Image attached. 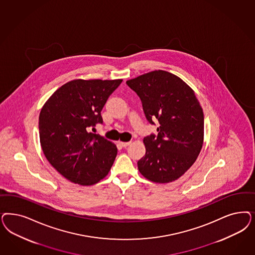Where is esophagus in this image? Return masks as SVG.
I'll use <instances>...</instances> for the list:
<instances>
[{
  "label": "esophagus",
  "mask_w": 255,
  "mask_h": 255,
  "mask_svg": "<svg viewBox=\"0 0 255 255\" xmlns=\"http://www.w3.org/2000/svg\"><path fill=\"white\" fill-rule=\"evenodd\" d=\"M123 147H127V146H128L130 143H131V141H120L119 142Z\"/></svg>",
  "instance_id": "esophagus-1"
}]
</instances>
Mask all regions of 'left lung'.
<instances>
[{
  "mask_svg": "<svg viewBox=\"0 0 255 255\" xmlns=\"http://www.w3.org/2000/svg\"><path fill=\"white\" fill-rule=\"evenodd\" d=\"M140 98L157 135L144 137L145 155L138 161L148 180L169 183L178 179L197 158L204 141V113L193 90L177 76L155 70L127 82Z\"/></svg>",
  "mask_w": 255,
  "mask_h": 255,
  "instance_id": "1",
  "label": "left lung"
}]
</instances>
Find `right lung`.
<instances>
[{"label":"right lung","instance_id":"right-lung-1","mask_svg":"<svg viewBox=\"0 0 255 255\" xmlns=\"http://www.w3.org/2000/svg\"><path fill=\"white\" fill-rule=\"evenodd\" d=\"M122 80H74L48 99L39 115L43 153L67 180L90 186L103 179L117 155L115 143L90 132L103 123L101 111Z\"/></svg>","mask_w":255,"mask_h":255}]
</instances>
